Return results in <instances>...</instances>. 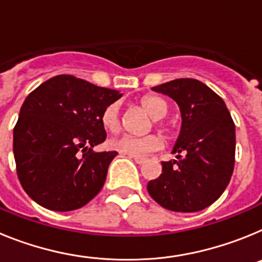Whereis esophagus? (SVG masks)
Returning <instances> with one entry per match:
<instances>
[{"mask_svg":"<svg viewBox=\"0 0 262 262\" xmlns=\"http://www.w3.org/2000/svg\"><path fill=\"white\" fill-rule=\"evenodd\" d=\"M129 157L135 160V163H138V164H143L145 160H147L145 157H143V156H129Z\"/></svg>","mask_w":262,"mask_h":262,"instance_id":"obj_1","label":"esophagus"}]
</instances>
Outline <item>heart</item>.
<instances>
[{
  "mask_svg": "<svg viewBox=\"0 0 262 262\" xmlns=\"http://www.w3.org/2000/svg\"><path fill=\"white\" fill-rule=\"evenodd\" d=\"M140 106L151 115L154 119L159 120L166 117L169 111L168 103L163 98L157 96H144L139 101ZM101 124L108 133H117L119 128V107L117 103H111L103 108L101 114ZM164 133H168L169 129L163 127ZM163 145L161 139L156 135L147 136H131L122 135L118 138L111 139L108 142V147L122 155L128 156H142L160 149Z\"/></svg>",
  "mask_w": 262,
  "mask_h": 262,
  "instance_id": "heart-1",
  "label": "heart"
}]
</instances>
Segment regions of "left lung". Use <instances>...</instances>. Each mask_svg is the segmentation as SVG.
Returning a JSON list of instances; mask_svg holds the SVG:
<instances>
[{
  "instance_id": "obj_1",
  "label": "left lung",
  "mask_w": 262,
  "mask_h": 262,
  "mask_svg": "<svg viewBox=\"0 0 262 262\" xmlns=\"http://www.w3.org/2000/svg\"><path fill=\"white\" fill-rule=\"evenodd\" d=\"M152 90L174 99L182 124L172 151L177 160L161 163L163 173L148 182V193L170 211H201L223 194L231 180L235 123L223 99L201 81L177 78Z\"/></svg>"
}]
</instances>
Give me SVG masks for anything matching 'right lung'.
Masks as SVG:
<instances>
[{
  "mask_svg": "<svg viewBox=\"0 0 262 262\" xmlns=\"http://www.w3.org/2000/svg\"><path fill=\"white\" fill-rule=\"evenodd\" d=\"M120 97L69 75L55 76L27 96L14 127L13 152L31 200L52 211H72L99 193L118 152L93 147L106 139L103 108Z\"/></svg>",
  "mask_w": 262,
  "mask_h": 262,
  "instance_id": "1",
  "label": "right lung"
}]
</instances>
